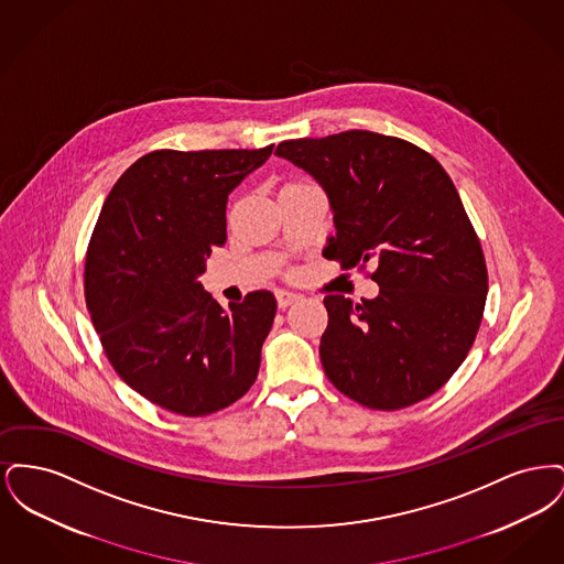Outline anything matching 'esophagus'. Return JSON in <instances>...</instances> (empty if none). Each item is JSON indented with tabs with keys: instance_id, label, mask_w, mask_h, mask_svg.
<instances>
[{
	"instance_id": "obj_1",
	"label": "esophagus",
	"mask_w": 564,
	"mask_h": 564,
	"mask_svg": "<svg viewBox=\"0 0 564 564\" xmlns=\"http://www.w3.org/2000/svg\"><path fill=\"white\" fill-rule=\"evenodd\" d=\"M297 297H300V295L294 294V292H288V290H279V292H276V304H279V308H288L290 304H294Z\"/></svg>"
}]
</instances>
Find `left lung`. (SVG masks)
Wrapping results in <instances>:
<instances>
[{"mask_svg": "<svg viewBox=\"0 0 564 564\" xmlns=\"http://www.w3.org/2000/svg\"><path fill=\"white\" fill-rule=\"evenodd\" d=\"M274 154L327 194L336 235L323 256L345 269L376 264L372 300L323 297L329 382L375 410L430 398L471 349L488 294L482 247L453 180L425 150L372 131L292 139Z\"/></svg>", "mask_w": 564, "mask_h": 564, "instance_id": "obj_1", "label": "left lung"}]
</instances>
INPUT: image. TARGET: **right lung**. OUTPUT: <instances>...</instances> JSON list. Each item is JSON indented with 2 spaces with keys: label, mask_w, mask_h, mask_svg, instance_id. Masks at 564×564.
Segmentation results:
<instances>
[{
  "label": "right lung",
  "mask_w": 564,
  "mask_h": 564,
  "mask_svg": "<svg viewBox=\"0 0 564 564\" xmlns=\"http://www.w3.org/2000/svg\"><path fill=\"white\" fill-rule=\"evenodd\" d=\"M260 150H159L109 192L84 267V295L113 370L184 416L241 400L276 313L270 292L219 306L198 276L226 242L228 194L269 161Z\"/></svg>",
  "instance_id": "add662e5"
}]
</instances>
